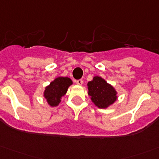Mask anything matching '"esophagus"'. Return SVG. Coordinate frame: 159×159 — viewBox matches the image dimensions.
<instances>
[{
  "label": "esophagus",
  "instance_id": "esophagus-1",
  "mask_svg": "<svg viewBox=\"0 0 159 159\" xmlns=\"http://www.w3.org/2000/svg\"><path fill=\"white\" fill-rule=\"evenodd\" d=\"M75 83H76V84L77 85H82L83 84V80H75Z\"/></svg>",
  "mask_w": 159,
  "mask_h": 159
}]
</instances>
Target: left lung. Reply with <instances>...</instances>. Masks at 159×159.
I'll list each match as a JSON object with an SVG mask.
<instances>
[{"mask_svg":"<svg viewBox=\"0 0 159 159\" xmlns=\"http://www.w3.org/2000/svg\"><path fill=\"white\" fill-rule=\"evenodd\" d=\"M87 87L92 102L99 108H107L117 100L116 90L101 77H93V80L88 82Z\"/></svg>","mask_w":159,"mask_h":159,"instance_id":"8db88e82","label":"left lung"}]
</instances>
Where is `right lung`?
I'll use <instances>...</instances> for the list:
<instances>
[{
  "instance_id": "right-lung-1",
  "label": "right lung",
  "mask_w": 159,
  "mask_h": 159,
  "mask_svg": "<svg viewBox=\"0 0 159 159\" xmlns=\"http://www.w3.org/2000/svg\"><path fill=\"white\" fill-rule=\"evenodd\" d=\"M72 84V81L69 77H58L54 81L45 87L43 97L46 98L48 105L51 107L58 106L61 102V97L67 92L69 86Z\"/></svg>"
}]
</instances>
